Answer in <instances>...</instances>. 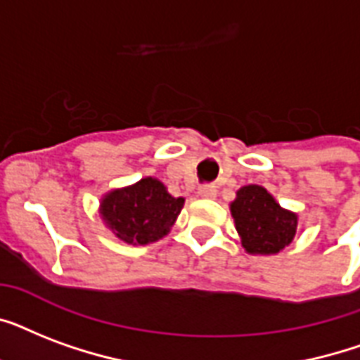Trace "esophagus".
I'll return each mask as SVG.
<instances>
[{
  "instance_id": "1",
  "label": "esophagus",
  "mask_w": 360,
  "mask_h": 360,
  "mask_svg": "<svg viewBox=\"0 0 360 360\" xmlns=\"http://www.w3.org/2000/svg\"><path fill=\"white\" fill-rule=\"evenodd\" d=\"M200 196L214 198L217 196V191H214V186H202V188H200Z\"/></svg>"
}]
</instances>
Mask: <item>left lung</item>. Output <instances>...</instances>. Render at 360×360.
<instances>
[{"label": "left lung", "mask_w": 360, "mask_h": 360, "mask_svg": "<svg viewBox=\"0 0 360 360\" xmlns=\"http://www.w3.org/2000/svg\"><path fill=\"white\" fill-rule=\"evenodd\" d=\"M231 214L250 254H276L295 237L297 214L280 207L263 186H243L231 203Z\"/></svg>", "instance_id": "obj_1"}]
</instances>
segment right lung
I'll return each mask as SVG.
<instances>
[{
  "label": "right lung",
  "mask_w": 360,
  "mask_h": 360,
  "mask_svg": "<svg viewBox=\"0 0 360 360\" xmlns=\"http://www.w3.org/2000/svg\"><path fill=\"white\" fill-rule=\"evenodd\" d=\"M183 203V198L169 196L160 181L146 177L129 188L106 194L101 214L115 237L129 245H147L168 233Z\"/></svg>",
  "instance_id": "1"
}]
</instances>
